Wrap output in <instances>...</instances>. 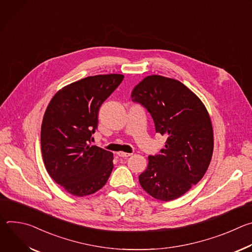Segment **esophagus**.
Masks as SVG:
<instances>
[{
  "label": "esophagus",
  "mask_w": 252,
  "mask_h": 252,
  "mask_svg": "<svg viewBox=\"0 0 252 252\" xmlns=\"http://www.w3.org/2000/svg\"><path fill=\"white\" fill-rule=\"evenodd\" d=\"M118 156H119L120 158H128V157H130V156H131V154H127V153H124V152H120V153H118Z\"/></svg>",
  "instance_id": "esophagus-1"
}]
</instances>
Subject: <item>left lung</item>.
Masks as SVG:
<instances>
[{
  "label": "left lung",
  "instance_id": "left-lung-1",
  "mask_svg": "<svg viewBox=\"0 0 252 252\" xmlns=\"http://www.w3.org/2000/svg\"><path fill=\"white\" fill-rule=\"evenodd\" d=\"M131 99L151 114L156 131L167 136L165 149L149 157L139 184L157 199L173 200L196 185L208 168L213 152L209 115L183 83L161 76L143 79Z\"/></svg>",
  "mask_w": 252,
  "mask_h": 252
}]
</instances>
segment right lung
Listing matches in <instances>:
<instances>
[{"label":"right lung","instance_id":"1","mask_svg":"<svg viewBox=\"0 0 252 252\" xmlns=\"http://www.w3.org/2000/svg\"><path fill=\"white\" fill-rule=\"evenodd\" d=\"M123 75L88 77L60 90L50 101L41 129L47 171L68 193L85 196L100 189L114 168L111 152L91 146L98 111Z\"/></svg>","mask_w":252,"mask_h":252}]
</instances>
